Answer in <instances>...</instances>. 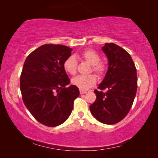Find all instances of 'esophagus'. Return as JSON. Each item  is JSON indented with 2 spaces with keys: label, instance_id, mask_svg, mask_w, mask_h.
<instances>
[{
  "label": "esophagus",
  "instance_id": "34e87169",
  "mask_svg": "<svg viewBox=\"0 0 158 158\" xmlns=\"http://www.w3.org/2000/svg\"><path fill=\"white\" fill-rule=\"evenodd\" d=\"M87 92L85 91V90H80V94L83 95V94H85V93H86Z\"/></svg>",
  "mask_w": 158,
  "mask_h": 158
}]
</instances>
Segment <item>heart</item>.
Masks as SVG:
<instances>
[{"mask_svg": "<svg viewBox=\"0 0 158 158\" xmlns=\"http://www.w3.org/2000/svg\"><path fill=\"white\" fill-rule=\"evenodd\" d=\"M81 57L84 60L92 65V71L98 77H102L105 74L106 67L105 63L100 62V56L93 49H87L83 52ZM77 60L74 56H70L66 58L63 63V68L66 73L74 75L77 73ZM97 81V78L94 74L89 75H78L72 79V84L79 88L80 90H86L93 86Z\"/></svg>", "mask_w": 158, "mask_h": 158, "instance_id": "heart-1", "label": "heart"}]
</instances>
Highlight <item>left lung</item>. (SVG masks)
I'll return each instance as SVG.
<instances>
[{
  "instance_id": "1",
  "label": "left lung",
  "mask_w": 158,
  "mask_h": 158,
  "mask_svg": "<svg viewBox=\"0 0 158 158\" xmlns=\"http://www.w3.org/2000/svg\"><path fill=\"white\" fill-rule=\"evenodd\" d=\"M108 59V69L103 81L95 90L96 100L90 111L98 121L116 124L127 116L137 89V69L131 56L114 43L102 48ZM102 89H106L105 92Z\"/></svg>"
}]
</instances>
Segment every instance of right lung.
<instances>
[{
	"label": "right lung",
	"instance_id": "1",
	"mask_svg": "<svg viewBox=\"0 0 158 158\" xmlns=\"http://www.w3.org/2000/svg\"><path fill=\"white\" fill-rule=\"evenodd\" d=\"M73 49L61 44H44L28 56L20 77L23 103L37 121L56 127L68 118L79 90L70 81L63 63Z\"/></svg>",
	"mask_w": 158,
	"mask_h": 158
}]
</instances>
